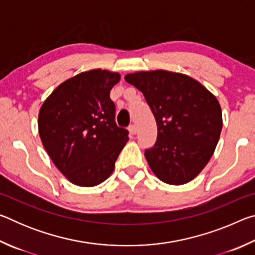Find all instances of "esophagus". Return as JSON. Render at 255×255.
<instances>
[{"label": "esophagus", "mask_w": 255, "mask_h": 255, "mask_svg": "<svg viewBox=\"0 0 255 255\" xmlns=\"http://www.w3.org/2000/svg\"><path fill=\"white\" fill-rule=\"evenodd\" d=\"M128 130H129V132H130V135H135L136 131H137V128H136L135 125H130V126L128 127Z\"/></svg>", "instance_id": "esophagus-1"}]
</instances>
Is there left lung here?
Wrapping results in <instances>:
<instances>
[{
  "instance_id": "8db88e82",
  "label": "left lung",
  "mask_w": 255,
  "mask_h": 255,
  "mask_svg": "<svg viewBox=\"0 0 255 255\" xmlns=\"http://www.w3.org/2000/svg\"><path fill=\"white\" fill-rule=\"evenodd\" d=\"M144 94L157 125L145 150L153 173L167 184L188 183L213 156L223 127L221 105L204 85L181 73L136 72L125 76Z\"/></svg>"
}]
</instances>
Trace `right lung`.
I'll return each instance as SVG.
<instances>
[{
	"label": "right lung",
	"mask_w": 255,
	"mask_h": 255,
	"mask_svg": "<svg viewBox=\"0 0 255 255\" xmlns=\"http://www.w3.org/2000/svg\"><path fill=\"white\" fill-rule=\"evenodd\" d=\"M120 74L91 70L59 84L38 116L42 145L56 167L73 184L94 187L111 175L128 130L115 122L110 91Z\"/></svg>",
	"instance_id": "add662e5"
}]
</instances>
